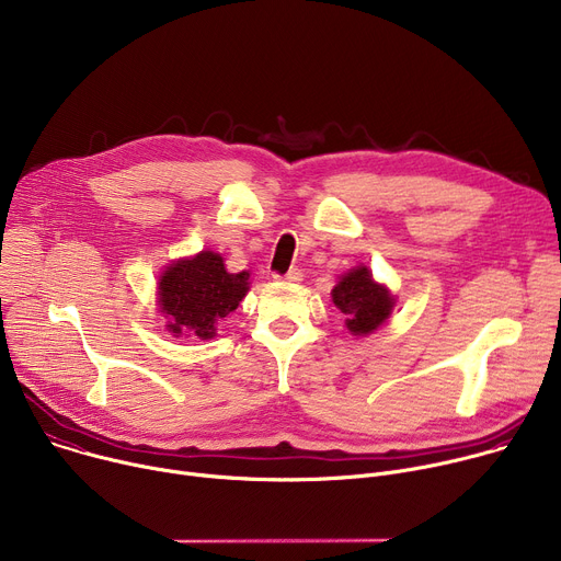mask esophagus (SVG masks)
<instances>
[{
    "instance_id": "esophagus-1",
    "label": "esophagus",
    "mask_w": 561,
    "mask_h": 561,
    "mask_svg": "<svg viewBox=\"0 0 561 561\" xmlns=\"http://www.w3.org/2000/svg\"><path fill=\"white\" fill-rule=\"evenodd\" d=\"M301 271L299 268H290L286 275H275V279H282V282H288V284H299L301 282Z\"/></svg>"
}]
</instances>
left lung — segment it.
I'll return each instance as SVG.
<instances>
[{"instance_id":"obj_1","label":"left lung","mask_w":561,"mask_h":561,"mask_svg":"<svg viewBox=\"0 0 561 561\" xmlns=\"http://www.w3.org/2000/svg\"><path fill=\"white\" fill-rule=\"evenodd\" d=\"M333 304L344 313L351 335H369L378 331L393 311V295L371 277L367 266H355L340 277L331 290Z\"/></svg>"}]
</instances>
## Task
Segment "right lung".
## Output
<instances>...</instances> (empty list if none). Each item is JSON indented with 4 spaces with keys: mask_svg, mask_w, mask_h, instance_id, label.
Masks as SVG:
<instances>
[{
    "mask_svg": "<svg viewBox=\"0 0 561 561\" xmlns=\"http://www.w3.org/2000/svg\"><path fill=\"white\" fill-rule=\"evenodd\" d=\"M250 273H228L224 257L201 250L190 260L172 262L159 279V309L172 335L210 340L248 293Z\"/></svg>",
    "mask_w": 561,
    "mask_h": 561,
    "instance_id": "obj_1",
    "label": "right lung"
}]
</instances>
